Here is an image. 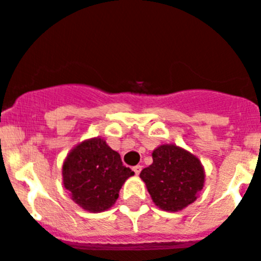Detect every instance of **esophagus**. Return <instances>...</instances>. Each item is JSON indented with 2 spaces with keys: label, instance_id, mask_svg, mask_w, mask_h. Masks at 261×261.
<instances>
[{
  "label": "esophagus",
  "instance_id": "34e87169",
  "mask_svg": "<svg viewBox=\"0 0 261 261\" xmlns=\"http://www.w3.org/2000/svg\"><path fill=\"white\" fill-rule=\"evenodd\" d=\"M141 170H142V166H140V165H137V166H135V167H133V171H135L136 175L140 174V172H141Z\"/></svg>",
  "mask_w": 261,
  "mask_h": 261
}]
</instances>
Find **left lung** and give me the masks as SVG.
I'll use <instances>...</instances> for the list:
<instances>
[{"label": "left lung", "mask_w": 261, "mask_h": 261, "mask_svg": "<svg viewBox=\"0 0 261 261\" xmlns=\"http://www.w3.org/2000/svg\"><path fill=\"white\" fill-rule=\"evenodd\" d=\"M151 155L153 163L142 170L140 177L156 206L177 212L192 204L205 179L199 159L175 145L156 147Z\"/></svg>", "instance_id": "1"}]
</instances>
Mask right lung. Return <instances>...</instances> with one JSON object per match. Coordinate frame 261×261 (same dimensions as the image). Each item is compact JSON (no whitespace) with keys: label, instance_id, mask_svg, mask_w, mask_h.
Instances as JSON below:
<instances>
[{"label":"right lung","instance_id":"right-lung-1","mask_svg":"<svg viewBox=\"0 0 261 261\" xmlns=\"http://www.w3.org/2000/svg\"><path fill=\"white\" fill-rule=\"evenodd\" d=\"M135 172L125 167L120 154L102 138H93L75 146L62 166L64 186L73 201L89 212L111 208L124 181Z\"/></svg>","mask_w":261,"mask_h":261}]
</instances>
